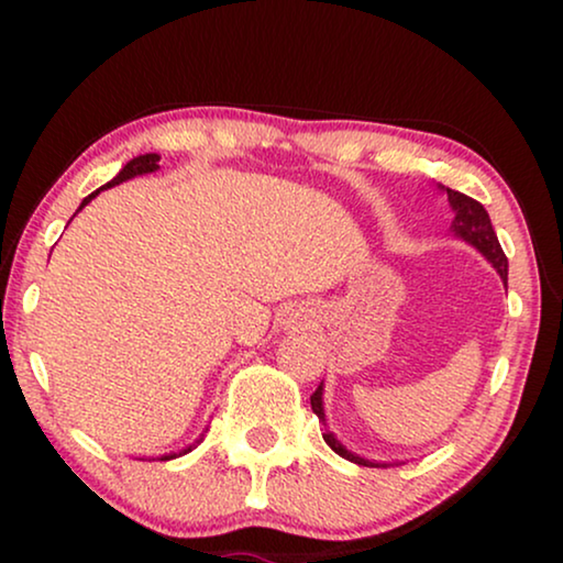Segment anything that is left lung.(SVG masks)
Listing matches in <instances>:
<instances>
[{
  "instance_id": "8db88e82",
  "label": "left lung",
  "mask_w": 563,
  "mask_h": 563,
  "mask_svg": "<svg viewBox=\"0 0 563 563\" xmlns=\"http://www.w3.org/2000/svg\"><path fill=\"white\" fill-rule=\"evenodd\" d=\"M445 191H449V202L453 207V212H456V218H453V225H451L453 233H456L459 238H464L466 243H472L476 251H482V256L497 268L499 276H503V282L507 284V256H505L503 245H499V241H497V233H495V228H492L487 210H484L476 199L461 195V191H453V189H445ZM310 405H312V412L318 415L320 420H325V412H322V384L312 391ZM322 438H325V443L338 453V456L349 459V461H353V464L387 466V464H374V461H366V459L356 456V453L345 451L343 445L335 441L330 430H325Z\"/></svg>"
}]
</instances>
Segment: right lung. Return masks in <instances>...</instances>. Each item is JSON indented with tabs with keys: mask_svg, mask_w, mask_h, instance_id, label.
<instances>
[{
	"mask_svg": "<svg viewBox=\"0 0 563 563\" xmlns=\"http://www.w3.org/2000/svg\"><path fill=\"white\" fill-rule=\"evenodd\" d=\"M156 168H158V156H156V153H145V156H137V158H133L125 168H122V172H120L118 176H114L112 181H107L104 187H99L97 191H91V195L81 202V207H84V205H89L91 199H95L102 189H107V187H114V184H122V181H128V179H133V176H137V174H151V172H156ZM81 207H79V210H81ZM199 441H202V438H199ZM199 441H197V443H199ZM197 443H195V445H197ZM195 445H189V449H184L181 453H189L191 449H195ZM181 453H179V456H181ZM174 456H176V453H172V456H161V461H168V459H174Z\"/></svg>",
	"mask_w": 563,
	"mask_h": 563,
	"instance_id": "1",
	"label": "right lung"
}]
</instances>
